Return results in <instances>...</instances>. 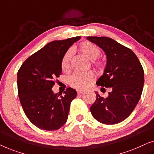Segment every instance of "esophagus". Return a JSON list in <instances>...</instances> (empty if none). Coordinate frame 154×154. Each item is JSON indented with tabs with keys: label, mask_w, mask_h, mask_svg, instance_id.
Returning a JSON list of instances; mask_svg holds the SVG:
<instances>
[{
	"label": "esophagus",
	"mask_w": 154,
	"mask_h": 154,
	"mask_svg": "<svg viewBox=\"0 0 154 154\" xmlns=\"http://www.w3.org/2000/svg\"><path fill=\"white\" fill-rule=\"evenodd\" d=\"M83 92H84L83 90H77V93L79 94H82V93H83Z\"/></svg>",
	"instance_id": "obj_1"
}]
</instances>
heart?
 I'll use <instances>...</instances> for the list:
<instances>
[{"label": "heart", "mask_w": 154, "mask_h": 154, "mask_svg": "<svg viewBox=\"0 0 154 154\" xmlns=\"http://www.w3.org/2000/svg\"><path fill=\"white\" fill-rule=\"evenodd\" d=\"M79 50L86 57L92 60V65L98 70H102L104 67V63L97 57L100 54V50L95 45L90 41H84L79 46ZM72 50H69L65 52L61 61L62 69L64 71L71 69V62L72 57ZM94 75L91 72L75 73L69 77L68 83L71 87L78 90H85L93 83Z\"/></svg>", "instance_id": "1"}]
</instances>
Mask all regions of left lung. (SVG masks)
<instances>
[{"label":"left lung","mask_w":154,"mask_h":154,"mask_svg":"<svg viewBox=\"0 0 154 154\" xmlns=\"http://www.w3.org/2000/svg\"><path fill=\"white\" fill-rule=\"evenodd\" d=\"M106 53L107 62L104 73L97 85L111 88L106 98L96 93L90 106L94 119L106 125H113L127 119L135 108L142 95L144 83V69L136 54L130 48L108 37L88 36Z\"/></svg>","instance_id":"left-lung-1"}]
</instances>
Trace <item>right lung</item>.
<instances>
[{
	"instance_id": "1",
	"label": "right lung",
	"mask_w": 154,
	"mask_h": 154,
	"mask_svg": "<svg viewBox=\"0 0 154 154\" xmlns=\"http://www.w3.org/2000/svg\"><path fill=\"white\" fill-rule=\"evenodd\" d=\"M81 38L73 37L50 42L26 59L17 72L18 95L26 117L37 128L52 131L68 119L71 102L77 95L68 88L54 94L52 88L62 73L61 61L69 48Z\"/></svg>"
}]
</instances>
